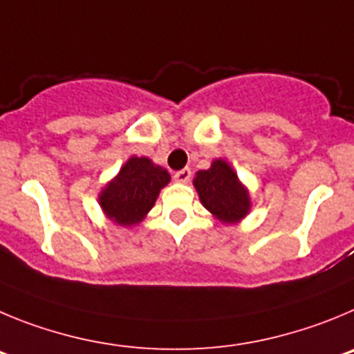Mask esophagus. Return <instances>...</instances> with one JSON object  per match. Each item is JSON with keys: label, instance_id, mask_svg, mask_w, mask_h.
I'll return each instance as SVG.
<instances>
[{"label": "esophagus", "instance_id": "esophagus-1", "mask_svg": "<svg viewBox=\"0 0 354 354\" xmlns=\"http://www.w3.org/2000/svg\"><path fill=\"white\" fill-rule=\"evenodd\" d=\"M190 178H192V171H190L189 167H185V169L176 171V173H174V180L180 181V183H187Z\"/></svg>", "mask_w": 354, "mask_h": 354}]
</instances>
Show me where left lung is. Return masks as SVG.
<instances>
[{
	"label": "left lung",
	"instance_id": "8db88e82",
	"mask_svg": "<svg viewBox=\"0 0 354 354\" xmlns=\"http://www.w3.org/2000/svg\"><path fill=\"white\" fill-rule=\"evenodd\" d=\"M199 199L215 218L224 224H236L250 209L247 189L225 160H213L212 167L199 171L194 178Z\"/></svg>",
	"mask_w": 354,
	"mask_h": 354
}]
</instances>
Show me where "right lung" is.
Masks as SVG:
<instances>
[{
  "label": "right lung",
  "mask_w": 354,
  "mask_h": 354,
  "mask_svg": "<svg viewBox=\"0 0 354 354\" xmlns=\"http://www.w3.org/2000/svg\"><path fill=\"white\" fill-rule=\"evenodd\" d=\"M169 173L146 157H132L98 196L102 209L118 225H136L153 208Z\"/></svg>",
  "instance_id": "1"
}]
</instances>
